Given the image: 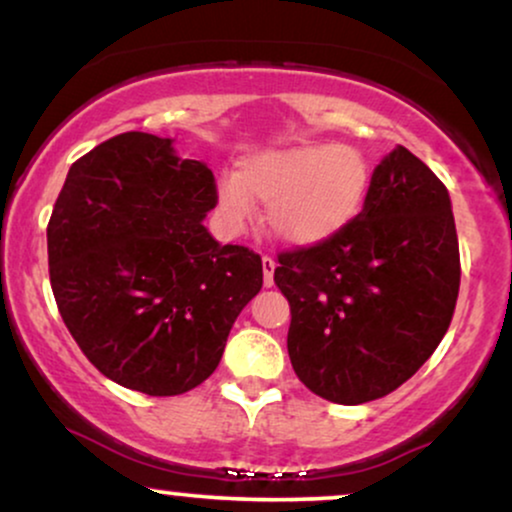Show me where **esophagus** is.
I'll list each match as a JSON object with an SVG mask.
<instances>
[{
  "mask_svg": "<svg viewBox=\"0 0 512 512\" xmlns=\"http://www.w3.org/2000/svg\"><path fill=\"white\" fill-rule=\"evenodd\" d=\"M275 261L270 256H263V285L273 287L275 285Z\"/></svg>",
  "mask_w": 512,
  "mask_h": 512,
  "instance_id": "esophagus-1",
  "label": "esophagus"
}]
</instances>
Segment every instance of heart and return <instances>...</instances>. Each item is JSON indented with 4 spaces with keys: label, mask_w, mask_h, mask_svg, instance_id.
Returning <instances> with one entry per match:
<instances>
[{
    "label": "heart",
    "mask_w": 512,
    "mask_h": 512,
    "mask_svg": "<svg viewBox=\"0 0 512 512\" xmlns=\"http://www.w3.org/2000/svg\"><path fill=\"white\" fill-rule=\"evenodd\" d=\"M370 163L349 144H294L246 156L239 175L218 180L223 223L239 230L266 201L270 232L292 246L337 237L361 213L370 192Z\"/></svg>",
    "instance_id": "b5f03b06"
}]
</instances>
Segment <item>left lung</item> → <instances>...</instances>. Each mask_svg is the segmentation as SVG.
<instances>
[{
	"label": "left lung",
	"mask_w": 512,
	"mask_h": 512,
	"mask_svg": "<svg viewBox=\"0 0 512 512\" xmlns=\"http://www.w3.org/2000/svg\"><path fill=\"white\" fill-rule=\"evenodd\" d=\"M275 285L292 313L289 361L313 394L344 406L391 394L456 311L460 254L444 182L396 147L337 237L277 256Z\"/></svg>",
	"instance_id": "8db88e82"
}]
</instances>
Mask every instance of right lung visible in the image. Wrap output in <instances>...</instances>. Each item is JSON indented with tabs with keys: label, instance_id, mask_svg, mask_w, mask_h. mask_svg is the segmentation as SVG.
<instances>
[{
	"label": "right lung",
	"instance_id": "1",
	"mask_svg": "<svg viewBox=\"0 0 512 512\" xmlns=\"http://www.w3.org/2000/svg\"><path fill=\"white\" fill-rule=\"evenodd\" d=\"M216 204L211 168L149 132L111 137L68 170L47 225L49 280L87 361L121 387H199L261 292V256L201 225Z\"/></svg>",
	"mask_w": 512,
	"mask_h": 512
}]
</instances>
